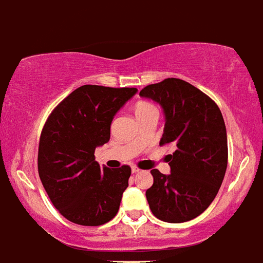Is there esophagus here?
I'll list each match as a JSON object with an SVG mask.
<instances>
[{"instance_id": "1", "label": "esophagus", "mask_w": 263, "mask_h": 263, "mask_svg": "<svg viewBox=\"0 0 263 263\" xmlns=\"http://www.w3.org/2000/svg\"><path fill=\"white\" fill-rule=\"evenodd\" d=\"M139 171H141V170H139L138 167H136V166H133V167H132V173H133V174H137V173H139Z\"/></svg>"}]
</instances>
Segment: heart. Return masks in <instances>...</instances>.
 Wrapping results in <instances>:
<instances>
[{
    "label": "heart",
    "mask_w": 263,
    "mask_h": 263,
    "mask_svg": "<svg viewBox=\"0 0 263 263\" xmlns=\"http://www.w3.org/2000/svg\"><path fill=\"white\" fill-rule=\"evenodd\" d=\"M152 108H154V106H152L150 104H146V103L137 104L136 115H137V113H139V111H145V110H147V109H152Z\"/></svg>",
    "instance_id": "b5f03b06"
}]
</instances>
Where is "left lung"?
<instances>
[{
	"label": "left lung",
	"mask_w": 263,
	"mask_h": 263,
	"mask_svg": "<svg viewBox=\"0 0 263 263\" xmlns=\"http://www.w3.org/2000/svg\"><path fill=\"white\" fill-rule=\"evenodd\" d=\"M139 96L159 104L164 129L159 145L173 143L167 155L171 174L152 170L154 183L146 199L162 221L185 222L211 205L224 180L228 139L221 111L212 99L180 79L147 85Z\"/></svg>",
	"instance_id": "8db88e82"
}]
</instances>
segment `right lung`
Masks as SVG:
<instances>
[{
  "mask_svg": "<svg viewBox=\"0 0 263 263\" xmlns=\"http://www.w3.org/2000/svg\"><path fill=\"white\" fill-rule=\"evenodd\" d=\"M137 92L83 85L46 121L39 139V178L53 206L69 221L99 227L117 215L132 170L101 168L95 150L108 142L116 113Z\"/></svg>",
  "mask_w": 263,
  "mask_h": 263,
  "instance_id": "1",
  "label": "right lung"
}]
</instances>
